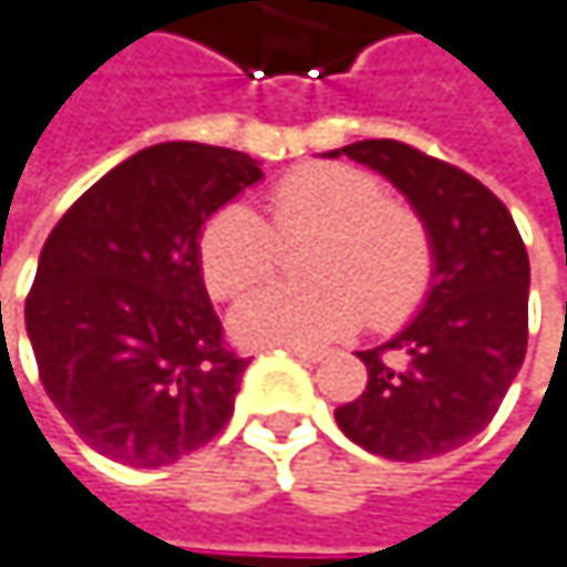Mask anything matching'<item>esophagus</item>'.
<instances>
[{"instance_id":"obj_1","label":"esophagus","mask_w":567,"mask_h":567,"mask_svg":"<svg viewBox=\"0 0 567 567\" xmlns=\"http://www.w3.org/2000/svg\"><path fill=\"white\" fill-rule=\"evenodd\" d=\"M290 354H297V358H303L309 364H316V361H322L326 358V348H312V344H284Z\"/></svg>"}]
</instances>
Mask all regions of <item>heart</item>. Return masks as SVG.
Segmentation results:
<instances>
[{
	"instance_id": "obj_1",
	"label": "heart",
	"mask_w": 567,
	"mask_h": 567,
	"mask_svg": "<svg viewBox=\"0 0 567 567\" xmlns=\"http://www.w3.org/2000/svg\"><path fill=\"white\" fill-rule=\"evenodd\" d=\"M277 231H319L309 284H264L231 309V329L248 344H309L351 332L364 312L393 326L423 300L432 248L420 216L393 199L371 174L348 164H309L274 183ZM277 264V235L245 203L223 206L199 235V267L213 293L228 297Z\"/></svg>"
}]
</instances>
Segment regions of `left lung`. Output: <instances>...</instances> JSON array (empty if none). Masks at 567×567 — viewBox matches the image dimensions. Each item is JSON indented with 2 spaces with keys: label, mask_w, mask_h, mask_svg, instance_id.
Segmentation results:
<instances>
[{
  "label": "left lung",
  "mask_w": 567,
  "mask_h": 567,
  "mask_svg": "<svg viewBox=\"0 0 567 567\" xmlns=\"http://www.w3.org/2000/svg\"><path fill=\"white\" fill-rule=\"evenodd\" d=\"M390 181L429 235L432 277L416 316L358 351L368 386L336 410L344 435L390 462H425L494 420L526 358L529 258L506 206L465 171L390 138L344 144Z\"/></svg>",
  "instance_id": "left-lung-1"
}]
</instances>
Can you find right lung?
Instances as JSON below:
<instances>
[{
	"instance_id": "add662e5",
	"label": "right lung",
	"mask_w": 567,
	"mask_h": 567,
	"mask_svg": "<svg viewBox=\"0 0 567 567\" xmlns=\"http://www.w3.org/2000/svg\"><path fill=\"white\" fill-rule=\"evenodd\" d=\"M261 177L231 147L151 144L48 235L24 300L28 342L51 403L105 458L174 465L231 420L248 358L223 344L199 235Z\"/></svg>"
}]
</instances>
